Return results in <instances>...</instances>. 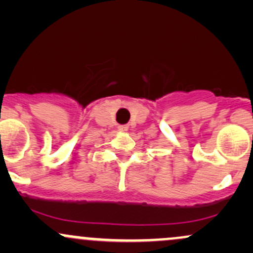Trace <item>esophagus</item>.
Returning <instances> with one entry per match:
<instances>
[{
    "instance_id": "34e87169",
    "label": "esophagus",
    "mask_w": 253,
    "mask_h": 253,
    "mask_svg": "<svg viewBox=\"0 0 253 253\" xmlns=\"http://www.w3.org/2000/svg\"><path fill=\"white\" fill-rule=\"evenodd\" d=\"M118 128H119V130H121V132H126V130L128 129V126H127V125H120Z\"/></svg>"
}]
</instances>
